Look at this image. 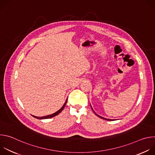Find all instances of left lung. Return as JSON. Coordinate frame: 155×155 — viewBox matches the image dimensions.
<instances>
[{
  "instance_id": "1",
  "label": "left lung",
  "mask_w": 155,
  "mask_h": 155,
  "mask_svg": "<svg viewBox=\"0 0 155 155\" xmlns=\"http://www.w3.org/2000/svg\"><path fill=\"white\" fill-rule=\"evenodd\" d=\"M91 108H92V107H91ZM92 109H93V108H92ZM93 112H94V110H93ZM94 114H96V115H97V117H99V118H102V119H104V120H108V121H110V120H110V119H107V118H103V117H101V116H99V115H98L97 114H96V113H95L94 112Z\"/></svg>"
}]
</instances>
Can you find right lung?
Returning a JSON list of instances; mask_svg holds the SVG:
<instances>
[{
  "instance_id": "1",
  "label": "right lung",
  "mask_w": 155,
  "mask_h": 155,
  "mask_svg": "<svg viewBox=\"0 0 155 155\" xmlns=\"http://www.w3.org/2000/svg\"><path fill=\"white\" fill-rule=\"evenodd\" d=\"M67 101H68V99H67V100H66L65 102L64 103V105L62 107V108H61V109H59V110H58V111H57L56 112L54 113L53 114H51V115H47V116H45V117H35V116H33V117H34V118H37V119H47V118H53V117H54L58 115L59 114H60V113L62 111V110H63L64 108L65 107V105L66 103H67Z\"/></svg>"
}]
</instances>
